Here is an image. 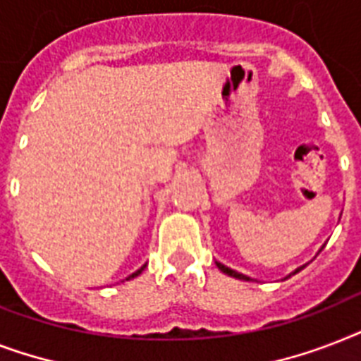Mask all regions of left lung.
<instances>
[{"mask_svg": "<svg viewBox=\"0 0 361 361\" xmlns=\"http://www.w3.org/2000/svg\"><path fill=\"white\" fill-rule=\"evenodd\" d=\"M217 264V268L221 269V271H223V274H226V275H231V277H236V279H243V281H251L249 279V277H245V275H241V274H238V271H234V269H231V268H226V266H223V264L221 262H215ZM300 269H303V266L302 268H298L296 271H294V274H298V271H300Z\"/></svg>", "mask_w": 361, "mask_h": 361, "instance_id": "obj_1", "label": "left lung"}]
</instances>
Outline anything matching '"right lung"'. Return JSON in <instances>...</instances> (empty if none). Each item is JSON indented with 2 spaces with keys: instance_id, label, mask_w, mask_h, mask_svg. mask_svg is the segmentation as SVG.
<instances>
[{
  "instance_id": "obj_1",
  "label": "right lung",
  "mask_w": 361,
  "mask_h": 361,
  "mask_svg": "<svg viewBox=\"0 0 361 361\" xmlns=\"http://www.w3.org/2000/svg\"><path fill=\"white\" fill-rule=\"evenodd\" d=\"M144 268H146V266H142L140 269H136L135 274H130L129 277H127V279H125V281H129V279H133V277H136V275H140V274H142V269H144Z\"/></svg>"
}]
</instances>
